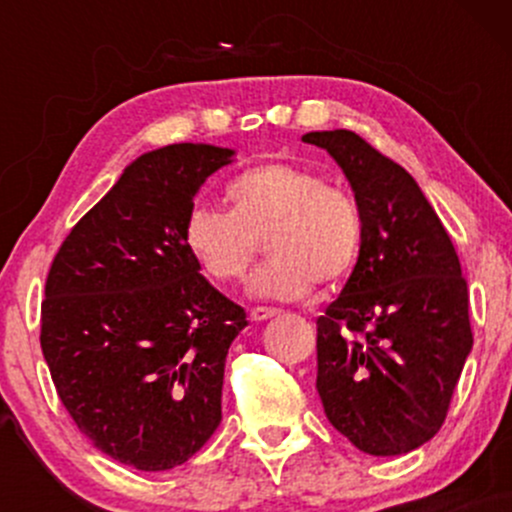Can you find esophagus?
I'll return each mask as SVG.
<instances>
[{
    "label": "esophagus",
    "instance_id": "1",
    "mask_svg": "<svg viewBox=\"0 0 512 512\" xmlns=\"http://www.w3.org/2000/svg\"><path fill=\"white\" fill-rule=\"evenodd\" d=\"M276 313H279L276 308H252L250 310V320L252 322H264V320H269V317H274Z\"/></svg>",
    "mask_w": 512,
    "mask_h": 512
}]
</instances>
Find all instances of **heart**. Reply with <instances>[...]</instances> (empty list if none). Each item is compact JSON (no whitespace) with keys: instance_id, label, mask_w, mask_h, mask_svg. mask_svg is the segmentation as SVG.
<instances>
[{"instance_id":"b5f03b06","label":"heart","mask_w":512,"mask_h":512,"mask_svg":"<svg viewBox=\"0 0 512 512\" xmlns=\"http://www.w3.org/2000/svg\"><path fill=\"white\" fill-rule=\"evenodd\" d=\"M228 211L197 207L187 214L182 240L209 281L240 284L257 260H269L252 291L274 301L301 298L317 284L332 286L356 267L363 216L356 197L313 170L291 163L248 168L223 190Z\"/></svg>"}]
</instances>
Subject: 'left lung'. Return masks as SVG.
Returning a JSON list of instances; mask_svg holds the SVG:
<instances>
[{"instance_id":"obj_1","label":"left lung","mask_w":512,"mask_h":512,"mask_svg":"<svg viewBox=\"0 0 512 512\" xmlns=\"http://www.w3.org/2000/svg\"><path fill=\"white\" fill-rule=\"evenodd\" d=\"M344 170L363 216L361 255L317 317V392L368 455L431 440L472 351L469 293L448 231L416 180L349 129L308 132Z\"/></svg>"}]
</instances>
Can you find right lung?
Returning <instances> with one entry per match:
<instances>
[{
	"label": "right lung",
	"mask_w": 512,
	"mask_h": 512,
	"mask_svg": "<svg viewBox=\"0 0 512 512\" xmlns=\"http://www.w3.org/2000/svg\"><path fill=\"white\" fill-rule=\"evenodd\" d=\"M211 144L139 156L64 238L45 281L40 346L79 431L142 472L187 462L221 424L228 346L245 310L199 274L182 240Z\"/></svg>",
	"instance_id": "right-lung-1"
}]
</instances>
